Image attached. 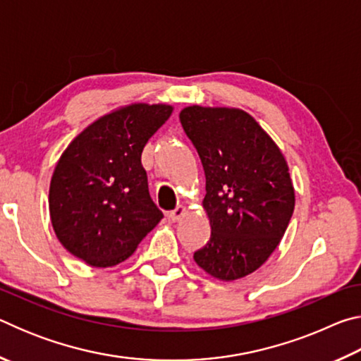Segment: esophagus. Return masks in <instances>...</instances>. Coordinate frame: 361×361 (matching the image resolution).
Masks as SVG:
<instances>
[{
    "instance_id": "1",
    "label": "esophagus",
    "mask_w": 361,
    "mask_h": 361,
    "mask_svg": "<svg viewBox=\"0 0 361 361\" xmlns=\"http://www.w3.org/2000/svg\"><path fill=\"white\" fill-rule=\"evenodd\" d=\"M185 212H186L185 207H183V205H178V207H176L175 210L169 212V215H167V216H169L170 221H178V219H180L183 215H185Z\"/></svg>"
}]
</instances>
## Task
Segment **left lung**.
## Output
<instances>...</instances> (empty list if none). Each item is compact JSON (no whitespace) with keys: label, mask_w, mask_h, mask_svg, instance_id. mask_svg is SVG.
Returning <instances> with one entry per match:
<instances>
[{"label":"left lung","mask_w":361,"mask_h":361,"mask_svg":"<svg viewBox=\"0 0 361 361\" xmlns=\"http://www.w3.org/2000/svg\"><path fill=\"white\" fill-rule=\"evenodd\" d=\"M180 122L202 162L212 228L194 261L226 282L245 277L277 248L295 210L285 157L240 109L194 105L183 109Z\"/></svg>","instance_id":"obj_1"}]
</instances>
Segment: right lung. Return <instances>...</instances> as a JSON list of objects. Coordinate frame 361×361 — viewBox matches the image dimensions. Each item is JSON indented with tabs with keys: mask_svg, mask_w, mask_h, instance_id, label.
Returning a JSON list of instances; mask_svg holds the SVG:
<instances>
[{
	"mask_svg": "<svg viewBox=\"0 0 361 361\" xmlns=\"http://www.w3.org/2000/svg\"><path fill=\"white\" fill-rule=\"evenodd\" d=\"M172 114L169 105H135L103 116L59 159L49 212L60 243L94 267L116 266L164 218L151 200L142 152Z\"/></svg>",
	"mask_w": 361,
	"mask_h": 361,
	"instance_id": "1",
	"label": "right lung"
}]
</instances>
